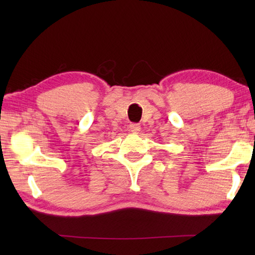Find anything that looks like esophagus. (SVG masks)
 Segmentation results:
<instances>
[{"instance_id": "obj_1", "label": "esophagus", "mask_w": 255, "mask_h": 255, "mask_svg": "<svg viewBox=\"0 0 255 255\" xmlns=\"http://www.w3.org/2000/svg\"><path fill=\"white\" fill-rule=\"evenodd\" d=\"M129 130H130L131 132H139L140 131V126L138 124H131L130 126H129Z\"/></svg>"}]
</instances>
